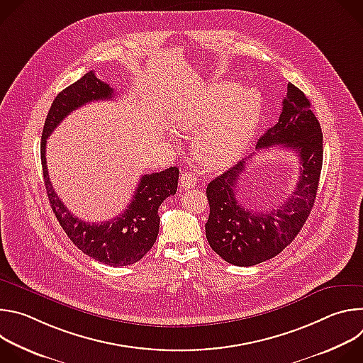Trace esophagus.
Here are the masks:
<instances>
[{"mask_svg": "<svg viewBox=\"0 0 363 363\" xmlns=\"http://www.w3.org/2000/svg\"><path fill=\"white\" fill-rule=\"evenodd\" d=\"M179 184H181V186L184 189L195 188L196 186V175L192 174V172H184V174H181Z\"/></svg>", "mask_w": 363, "mask_h": 363, "instance_id": "34e87169", "label": "esophagus"}]
</instances>
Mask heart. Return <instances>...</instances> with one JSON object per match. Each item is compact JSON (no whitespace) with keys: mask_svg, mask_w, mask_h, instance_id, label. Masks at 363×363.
Returning <instances> with one entry per match:
<instances>
[{"mask_svg":"<svg viewBox=\"0 0 363 363\" xmlns=\"http://www.w3.org/2000/svg\"><path fill=\"white\" fill-rule=\"evenodd\" d=\"M262 115V101L252 90L235 83L206 86L174 116L178 132L195 136L198 161L208 169L233 164L250 145Z\"/></svg>","mask_w":363,"mask_h":363,"instance_id":"obj_1","label":"heart"}]
</instances>
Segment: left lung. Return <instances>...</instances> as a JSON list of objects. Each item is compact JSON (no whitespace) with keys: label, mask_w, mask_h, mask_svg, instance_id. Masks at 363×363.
Wrapping results in <instances>:
<instances>
[{"label":"left lung","mask_w":363,"mask_h":363,"mask_svg":"<svg viewBox=\"0 0 363 363\" xmlns=\"http://www.w3.org/2000/svg\"><path fill=\"white\" fill-rule=\"evenodd\" d=\"M273 146L291 149L300 160L296 188L276 210L251 211L237 201V182L252 155L206 186L210 202L206 240L230 264L250 267L276 257L300 233L315 203L323 164V135L308 99L291 83L279 122L257 142V149Z\"/></svg>","instance_id":"left-lung-1"}]
</instances>
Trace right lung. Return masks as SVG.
I'll return each mask as SVG.
<instances>
[{
  "label": "right lung",
  "mask_w": 363,
  "mask_h": 363,
  "mask_svg": "<svg viewBox=\"0 0 363 363\" xmlns=\"http://www.w3.org/2000/svg\"><path fill=\"white\" fill-rule=\"evenodd\" d=\"M113 89L96 77L94 72L86 73L80 80L60 91L51 103L41 135V165L48 201L60 225L73 244L94 260L113 267L129 266L152 248L160 233L158 208L177 192L179 169L171 167L162 172L142 175L128 208L118 217L105 223H86L74 217L62 202L50 182L45 145L47 138L73 111L86 103L109 100Z\"/></svg>",
  "instance_id": "obj_1"
}]
</instances>
